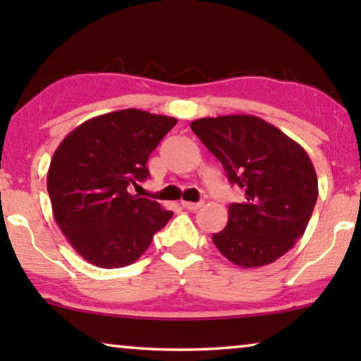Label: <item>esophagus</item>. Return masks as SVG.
<instances>
[{
	"instance_id": "esophagus-1",
	"label": "esophagus",
	"mask_w": 361,
	"mask_h": 361,
	"mask_svg": "<svg viewBox=\"0 0 361 361\" xmlns=\"http://www.w3.org/2000/svg\"><path fill=\"white\" fill-rule=\"evenodd\" d=\"M181 205L185 207L186 210H191V212H195L199 210L200 207H204V202H181Z\"/></svg>"
}]
</instances>
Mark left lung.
Wrapping results in <instances>:
<instances>
[{
  "instance_id": "1",
  "label": "left lung",
  "mask_w": 361,
  "mask_h": 361,
  "mask_svg": "<svg viewBox=\"0 0 361 361\" xmlns=\"http://www.w3.org/2000/svg\"><path fill=\"white\" fill-rule=\"evenodd\" d=\"M191 129L245 192L231 204L228 224L212 240L240 267L267 266L302 237L319 195L312 161L276 126L250 114L191 122Z\"/></svg>"
}]
</instances>
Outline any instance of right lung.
Returning a JSON list of instances; mask_svg holds the SVG:
<instances>
[{
  "mask_svg": "<svg viewBox=\"0 0 361 361\" xmlns=\"http://www.w3.org/2000/svg\"><path fill=\"white\" fill-rule=\"evenodd\" d=\"M175 118L129 108L82 122L52 156L47 192L54 218L78 255L103 269L135 262L173 213L130 194L148 178V157Z\"/></svg>",
  "mask_w": 361,
  "mask_h": 361,
  "instance_id": "add662e5",
  "label": "right lung"
}]
</instances>
